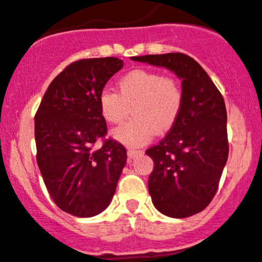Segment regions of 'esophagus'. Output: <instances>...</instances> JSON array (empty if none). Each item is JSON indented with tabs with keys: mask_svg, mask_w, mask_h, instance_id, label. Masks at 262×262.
<instances>
[{
	"mask_svg": "<svg viewBox=\"0 0 262 262\" xmlns=\"http://www.w3.org/2000/svg\"><path fill=\"white\" fill-rule=\"evenodd\" d=\"M142 152L143 151H141V149H136V148H128V157L129 159H136L137 156H138V155H141Z\"/></svg>",
	"mask_w": 262,
	"mask_h": 262,
	"instance_id": "esophagus-1",
	"label": "esophagus"
}]
</instances>
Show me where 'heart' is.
I'll list each match as a JSON object with an SVG mask.
<instances>
[{"instance_id":"obj_1","label":"heart","mask_w":262,"mask_h":262,"mask_svg":"<svg viewBox=\"0 0 262 262\" xmlns=\"http://www.w3.org/2000/svg\"><path fill=\"white\" fill-rule=\"evenodd\" d=\"M119 93L108 88L101 91L98 106L103 120L119 124L133 107V120L114 129L116 141L129 147L148 143L155 132L172 128L182 113L184 93L174 77L157 70L137 69L120 78Z\"/></svg>"}]
</instances>
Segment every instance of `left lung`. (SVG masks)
<instances>
[{
	"mask_svg": "<svg viewBox=\"0 0 262 262\" xmlns=\"http://www.w3.org/2000/svg\"><path fill=\"white\" fill-rule=\"evenodd\" d=\"M132 58L174 72L184 93L177 123L146 151L155 164L148 178L152 202L170 217L199 214L216 194L229 155L224 98L204 68L184 53Z\"/></svg>",
	"mask_w": 262,
	"mask_h": 262,
	"instance_id": "8db88e82",
	"label": "left lung"
}]
</instances>
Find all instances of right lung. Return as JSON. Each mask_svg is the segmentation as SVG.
Returning a JSON list of instances; mask_svg holds the SVG:
<instances>
[{
	"label": "right lung",
	"instance_id": "right-lung-1",
	"mask_svg": "<svg viewBox=\"0 0 262 262\" xmlns=\"http://www.w3.org/2000/svg\"><path fill=\"white\" fill-rule=\"evenodd\" d=\"M123 65L118 57L72 62L51 82L35 113L37 164L43 182L53 202L74 216L103 211L125 166V147L105 138L107 125L98 106L101 91Z\"/></svg>",
	"mask_w": 262,
	"mask_h": 262
}]
</instances>
